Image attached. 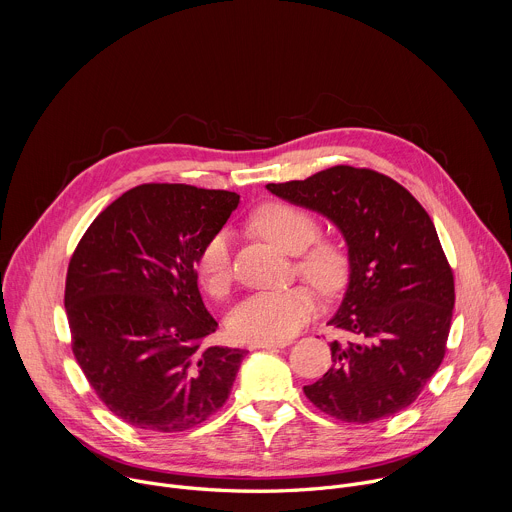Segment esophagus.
I'll list each match as a JSON object with an SVG mask.
<instances>
[{
    "instance_id": "34e87169",
    "label": "esophagus",
    "mask_w": 512,
    "mask_h": 512,
    "mask_svg": "<svg viewBox=\"0 0 512 512\" xmlns=\"http://www.w3.org/2000/svg\"><path fill=\"white\" fill-rule=\"evenodd\" d=\"M285 342H257V344H249V350H275V348H283Z\"/></svg>"
}]
</instances>
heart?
<instances>
[{
	"label": "heart",
	"instance_id": "b5f03b06",
	"mask_svg": "<svg viewBox=\"0 0 512 512\" xmlns=\"http://www.w3.org/2000/svg\"><path fill=\"white\" fill-rule=\"evenodd\" d=\"M251 225L273 245L298 255V271L324 294L336 291L348 273L346 249L336 241H317L316 218L300 206L269 202L257 208ZM198 279L212 296H223L233 283L231 235L216 233L196 261ZM316 312V298L304 285L277 291H259L245 298L229 314L227 326L239 342H283L294 336Z\"/></svg>",
	"mask_w": 512,
	"mask_h": 512
}]
</instances>
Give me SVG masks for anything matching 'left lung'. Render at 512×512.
Masks as SVG:
<instances>
[{
	"label": "left lung",
	"instance_id": "left-lung-1",
	"mask_svg": "<svg viewBox=\"0 0 512 512\" xmlns=\"http://www.w3.org/2000/svg\"><path fill=\"white\" fill-rule=\"evenodd\" d=\"M312 210L344 239L348 283L330 326L332 367L306 397L348 423H373L409 407L446 354L454 275L423 206L395 180L334 166L306 180L265 186Z\"/></svg>",
	"mask_w": 512,
	"mask_h": 512
}]
</instances>
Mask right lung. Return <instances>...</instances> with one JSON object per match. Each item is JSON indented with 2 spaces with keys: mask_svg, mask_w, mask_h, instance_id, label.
Masks as SVG:
<instances>
[{
  "mask_svg": "<svg viewBox=\"0 0 512 512\" xmlns=\"http://www.w3.org/2000/svg\"><path fill=\"white\" fill-rule=\"evenodd\" d=\"M239 194L143 184L111 202L70 259L72 352L101 401L133 427L186 431L223 407L247 350L202 346L218 324L196 261Z\"/></svg>",
  "mask_w": 512,
  "mask_h": 512,
  "instance_id": "right-lung-1",
  "label": "right lung"
}]
</instances>
